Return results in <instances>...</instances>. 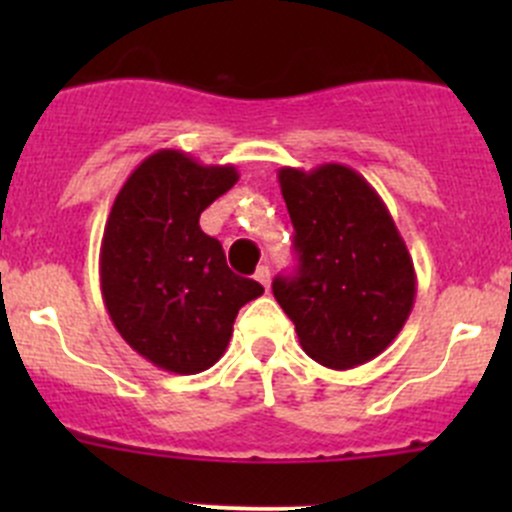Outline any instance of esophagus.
<instances>
[{
  "mask_svg": "<svg viewBox=\"0 0 512 512\" xmlns=\"http://www.w3.org/2000/svg\"><path fill=\"white\" fill-rule=\"evenodd\" d=\"M255 280L260 282V285L265 287V289H270V267H267V265H260V267H257Z\"/></svg>",
  "mask_w": 512,
  "mask_h": 512,
  "instance_id": "1",
  "label": "esophagus"
}]
</instances>
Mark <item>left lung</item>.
<instances>
[{"label": "left lung", "mask_w": 512, "mask_h": 512, "mask_svg": "<svg viewBox=\"0 0 512 512\" xmlns=\"http://www.w3.org/2000/svg\"><path fill=\"white\" fill-rule=\"evenodd\" d=\"M294 225L297 272L272 294L302 349L329 369H354L399 337L416 272L404 237L364 175L342 163L277 173Z\"/></svg>", "instance_id": "left-lung-1"}]
</instances>
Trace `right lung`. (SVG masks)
Listing matches in <instances>:
<instances>
[{"label": "right lung", "instance_id": "obj_1", "mask_svg": "<svg viewBox=\"0 0 512 512\" xmlns=\"http://www.w3.org/2000/svg\"><path fill=\"white\" fill-rule=\"evenodd\" d=\"M235 165H203L163 148L128 175L103 227V304L128 347L173 374H200L225 354L260 282L227 267L200 213L237 183Z\"/></svg>", "mask_w": 512, "mask_h": 512}]
</instances>
